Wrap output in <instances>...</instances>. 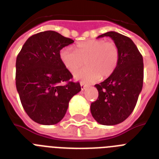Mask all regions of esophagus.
Listing matches in <instances>:
<instances>
[{"label": "esophagus", "mask_w": 159, "mask_h": 159, "mask_svg": "<svg viewBox=\"0 0 159 159\" xmlns=\"http://www.w3.org/2000/svg\"><path fill=\"white\" fill-rule=\"evenodd\" d=\"M81 90H84V89H85V88L87 87V85H85V84L83 83V82H81Z\"/></svg>", "instance_id": "obj_1"}]
</instances>
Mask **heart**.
I'll return each instance as SVG.
<instances>
[{
    "label": "heart",
    "mask_w": 159,
    "mask_h": 159,
    "mask_svg": "<svg viewBox=\"0 0 159 159\" xmlns=\"http://www.w3.org/2000/svg\"><path fill=\"white\" fill-rule=\"evenodd\" d=\"M60 59L69 71L74 72L85 61V68L74 73V78L83 83H93L114 74L119 63L118 47L113 41L93 39L78 42L76 50L66 46L60 51Z\"/></svg>",
    "instance_id": "heart-1"
}]
</instances>
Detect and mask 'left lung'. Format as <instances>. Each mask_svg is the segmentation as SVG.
<instances>
[{
	"mask_svg": "<svg viewBox=\"0 0 159 159\" xmlns=\"http://www.w3.org/2000/svg\"><path fill=\"white\" fill-rule=\"evenodd\" d=\"M110 37L119 49L118 66L112 75L94 86L98 98L90 111L99 124L114 125L125 121L133 112L143 84V58L133 41L110 31L98 38Z\"/></svg>",
	"mask_w": 159,
	"mask_h": 159,
	"instance_id": "obj_1",
	"label": "left lung"
}]
</instances>
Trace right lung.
I'll return each mask as SVG.
<instances>
[{
  "label": "right lung",
  "instance_id": "add662e5",
  "mask_svg": "<svg viewBox=\"0 0 159 159\" xmlns=\"http://www.w3.org/2000/svg\"><path fill=\"white\" fill-rule=\"evenodd\" d=\"M72 43L55 31L41 32L31 36L17 55L16 90L25 111L37 123H58L70 99L81 91L60 59L61 49Z\"/></svg>",
  "mask_w": 159,
  "mask_h": 159
}]
</instances>
